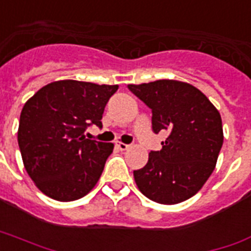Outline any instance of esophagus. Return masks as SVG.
<instances>
[{
    "mask_svg": "<svg viewBox=\"0 0 251 251\" xmlns=\"http://www.w3.org/2000/svg\"><path fill=\"white\" fill-rule=\"evenodd\" d=\"M116 147L119 148L120 151H127L128 148H129V145H128V144H124V143H116Z\"/></svg>",
    "mask_w": 251,
    "mask_h": 251,
    "instance_id": "esophagus-1",
    "label": "esophagus"
}]
</instances>
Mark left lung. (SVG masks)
Here are the masks:
<instances>
[{
  "label": "left lung",
  "mask_w": 251,
  "mask_h": 251,
  "mask_svg": "<svg viewBox=\"0 0 251 251\" xmlns=\"http://www.w3.org/2000/svg\"><path fill=\"white\" fill-rule=\"evenodd\" d=\"M152 110L154 133L170 135L148 164L135 170L137 187L148 199L176 204L194 196L216 166L224 141L220 112L199 89L176 79L128 85Z\"/></svg>",
  "instance_id": "obj_1"
}]
</instances>
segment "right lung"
Here are the masks:
<instances>
[{"label": "right lung", "mask_w": 251, "mask_h": 251, "mask_svg": "<svg viewBox=\"0 0 251 251\" xmlns=\"http://www.w3.org/2000/svg\"><path fill=\"white\" fill-rule=\"evenodd\" d=\"M118 85L61 79L43 86L21 112L18 145L35 186L52 199L73 201L94 188L114 144L86 139Z\"/></svg>", "instance_id": "add662e5"}]
</instances>
